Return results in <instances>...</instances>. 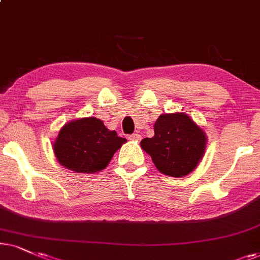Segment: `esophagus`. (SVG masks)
Returning <instances> with one entry per match:
<instances>
[{
  "label": "esophagus",
  "instance_id": "1",
  "mask_svg": "<svg viewBox=\"0 0 260 260\" xmlns=\"http://www.w3.org/2000/svg\"><path fill=\"white\" fill-rule=\"evenodd\" d=\"M128 139L129 140H133V141H139L141 139V137L139 136V134L134 133V134H131L129 137H128Z\"/></svg>",
  "mask_w": 260,
  "mask_h": 260
}]
</instances>
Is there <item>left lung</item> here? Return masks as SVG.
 I'll return each instance as SVG.
<instances>
[{"mask_svg":"<svg viewBox=\"0 0 260 260\" xmlns=\"http://www.w3.org/2000/svg\"><path fill=\"white\" fill-rule=\"evenodd\" d=\"M154 136L140 141L156 168L164 175L182 177L203 159L208 137L185 113L162 114L154 122Z\"/></svg>","mask_w":260,"mask_h":260,"instance_id":"1","label":"left lung"}]
</instances>
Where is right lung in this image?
Segmentation results:
<instances>
[{"instance_id": "add662e5", "label": "right lung", "mask_w": 260, "mask_h": 260, "mask_svg": "<svg viewBox=\"0 0 260 260\" xmlns=\"http://www.w3.org/2000/svg\"><path fill=\"white\" fill-rule=\"evenodd\" d=\"M97 117H83L66 123L52 143L55 157L64 168L93 174L106 169L114 153L126 143Z\"/></svg>"}]
</instances>
